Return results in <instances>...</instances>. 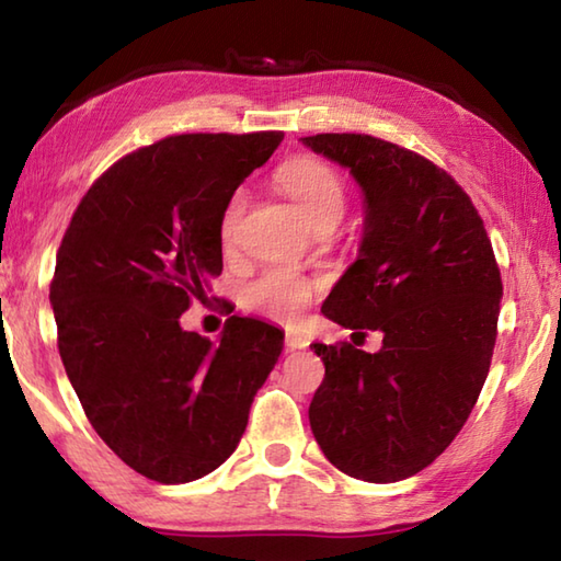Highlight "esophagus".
<instances>
[{"mask_svg":"<svg viewBox=\"0 0 561 561\" xmlns=\"http://www.w3.org/2000/svg\"><path fill=\"white\" fill-rule=\"evenodd\" d=\"M284 344H287V351H301L309 346V339L297 334V331H287V336H284Z\"/></svg>","mask_w":561,"mask_h":561,"instance_id":"1","label":"esophagus"}]
</instances>
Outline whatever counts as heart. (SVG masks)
<instances>
[{
	"label": "heart",
	"instance_id": "1",
	"mask_svg": "<svg viewBox=\"0 0 561 561\" xmlns=\"http://www.w3.org/2000/svg\"><path fill=\"white\" fill-rule=\"evenodd\" d=\"M277 183L282 185L299 213L311 227L331 225L334 227L346 210V180L339 170L317 156H299L287 160L279 168ZM247 207V190L237 187L227 197L220 217V237L225 244H232L237 227ZM314 297V284L301 277L289 267H270L257 279H252L242 289V301L247 309L257 314L282 321V324H297L304 311Z\"/></svg>",
	"mask_w": 561,
	"mask_h": 561
}]
</instances>
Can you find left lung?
<instances>
[{
    "label": "left lung",
    "instance_id": "left-lung-1",
    "mask_svg": "<svg viewBox=\"0 0 561 561\" xmlns=\"http://www.w3.org/2000/svg\"><path fill=\"white\" fill-rule=\"evenodd\" d=\"M301 144L346 168L364 195L358 257L321 314L383 334L376 354L314 344L327 374L311 433L351 478L405 480L448 448L488 378L502 299L495 254L470 197L431 160L360 133Z\"/></svg>",
    "mask_w": 561,
    "mask_h": 561
}]
</instances>
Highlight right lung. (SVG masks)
I'll list each match as a JSON object with an SVG mask.
<instances>
[{"mask_svg": "<svg viewBox=\"0 0 561 561\" xmlns=\"http://www.w3.org/2000/svg\"><path fill=\"white\" fill-rule=\"evenodd\" d=\"M284 133L173 136L108 168L76 207L49 291L59 354L101 440L178 485L230 458L284 331L230 317L217 341L180 327L222 272V207Z\"/></svg>", "mask_w": 561, "mask_h": 561, "instance_id": "right-lung-1", "label": "right lung"}]
</instances>
